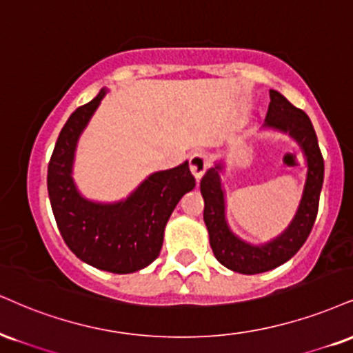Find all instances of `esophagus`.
Returning a JSON list of instances; mask_svg holds the SVG:
<instances>
[{
  "label": "esophagus",
  "instance_id": "1",
  "mask_svg": "<svg viewBox=\"0 0 353 353\" xmlns=\"http://www.w3.org/2000/svg\"><path fill=\"white\" fill-rule=\"evenodd\" d=\"M189 163H190V171H192L195 179H201L203 174H205L207 169H209L210 158H209V154H207V152L195 151L194 154L190 156Z\"/></svg>",
  "mask_w": 353,
  "mask_h": 353
}]
</instances>
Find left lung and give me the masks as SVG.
<instances>
[{
  "instance_id": "8db88e82",
  "label": "left lung",
  "mask_w": 353,
  "mask_h": 353,
  "mask_svg": "<svg viewBox=\"0 0 353 353\" xmlns=\"http://www.w3.org/2000/svg\"><path fill=\"white\" fill-rule=\"evenodd\" d=\"M270 99L266 126L288 131L301 144L307 159V181L304 185L303 199L294 219L283 235L265 246H252L236 239L225 222L223 192L219 176L222 165L217 164L209 169L201 181V192L205 203L203 220L209 230L212 252L223 266L241 274L265 273L286 263L299 252L316 222L324 182V158L309 117L303 110L290 103L279 92L270 90Z\"/></svg>"
}]
</instances>
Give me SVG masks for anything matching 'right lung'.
I'll return each mask as SVG.
<instances>
[{
	"label": "right lung",
	"mask_w": 353,
	"mask_h": 353,
	"mask_svg": "<svg viewBox=\"0 0 353 353\" xmlns=\"http://www.w3.org/2000/svg\"><path fill=\"white\" fill-rule=\"evenodd\" d=\"M105 92L70 114L48 165V190L59 232L70 252L93 268L133 273L159 256L164 227L177 202L195 188L184 163L152 174L126 201L101 205L85 201L72 181V161L82 130Z\"/></svg>",
	"instance_id": "add662e5"
}]
</instances>
